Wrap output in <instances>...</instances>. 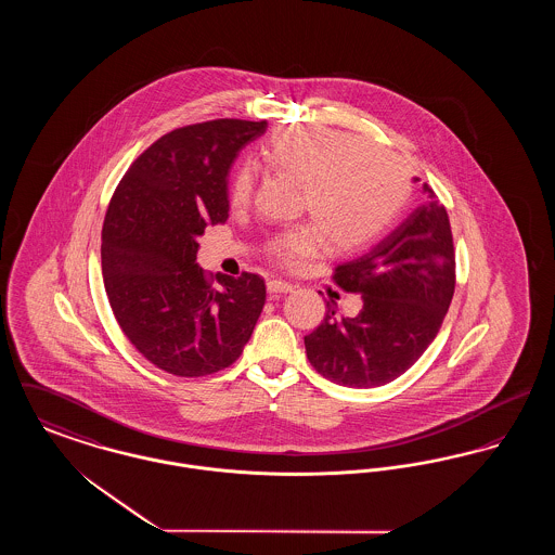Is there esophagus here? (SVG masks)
I'll return each instance as SVG.
<instances>
[{
  "mask_svg": "<svg viewBox=\"0 0 555 555\" xmlns=\"http://www.w3.org/2000/svg\"><path fill=\"white\" fill-rule=\"evenodd\" d=\"M266 287H268L270 293H289V291H293V285L287 283V281H281V279H270L266 283Z\"/></svg>",
  "mask_w": 555,
  "mask_h": 555,
  "instance_id": "esophagus-1",
  "label": "esophagus"
}]
</instances>
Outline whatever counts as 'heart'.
<instances>
[{
    "mask_svg": "<svg viewBox=\"0 0 555 555\" xmlns=\"http://www.w3.org/2000/svg\"><path fill=\"white\" fill-rule=\"evenodd\" d=\"M262 156L270 168L301 181V208L335 249H353L378 237L410 195L401 162L351 132L287 127L268 139ZM251 191L254 172L241 166L229 186L231 204L245 206ZM320 233L306 224L285 229L272 238L270 254L283 264H301L320 249Z\"/></svg>",
    "mask_w": 555,
    "mask_h": 555,
    "instance_id": "obj_1",
    "label": "heart"
}]
</instances>
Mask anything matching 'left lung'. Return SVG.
<instances>
[{"label":"left lung","instance_id":"left-lung-1","mask_svg":"<svg viewBox=\"0 0 555 555\" xmlns=\"http://www.w3.org/2000/svg\"><path fill=\"white\" fill-rule=\"evenodd\" d=\"M418 181V179H414ZM430 202L412 211L369 254L335 268V283L362 295L356 318L328 312L304 337L310 364L324 378L372 389L416 364L437 337L455 289V251L446 208Z\"/></svg>","mask_w":555,"mask_h":555}]
</instances>
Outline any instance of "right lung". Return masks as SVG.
<instances>
[{
  "mask_svg": "<svg viewBox=\"0 0 555 555\" xmlns=\"http://www.w3.org/2000/svg\"><path fill=\"white\" fill-rule=\"evenodd\" d=\"M266 127L220 118L175 129L132 162L107 206V301L137 351L175 376L229 369L262 314V276L218 274L216 289L195 260L206 227L229 218L231 164Z\"/></svg>",
  "mask_w": 555,
  "mask_h": 555,
  "instance_id": "1",
  "label": "right lung"
}]
</instances>
